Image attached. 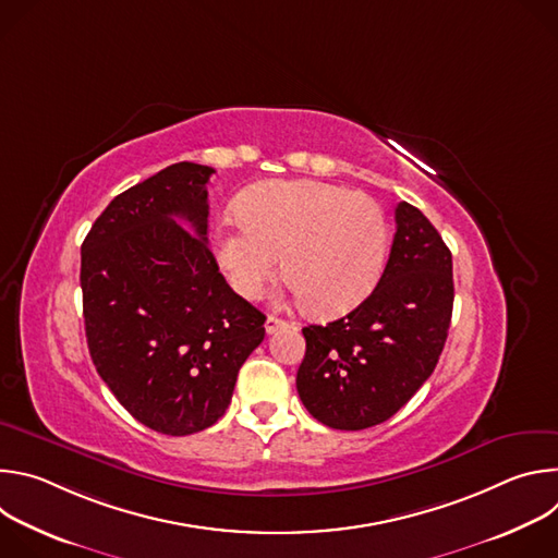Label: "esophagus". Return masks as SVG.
<instances>
[{
	"label": "esophagus",
	"instance_id": "obj_1",
	"mask_svg": "<svg viewBox=\"0 0 558 558\" xmlns=\"http://www.w3.org/2000/svg\"><path fill=\"white\" fill-rule=\"evenodd\" d=\"M287 327H291L287 320H282V317H276V315H269L267 320H265V331L271 336V333H276V331H280V329H287Z\"/></svg>",
	"mask_w": 558,
	"mask_h": 558
}]
</instances>
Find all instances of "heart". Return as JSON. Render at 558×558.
I'll list each match as a JSON object with an SVG mask.
<instances>
[{
	"mask_svg": "<svg viewBox=\"0 0 558 558\" xmlns=\"http://www.w3.org/2000/svg\"><path fill=\"white\" fill-rule=\"evenodd\" d=\"M241 220L214 231L229 284L256 298L276 278L323 317L355 308L377 284L388 254V220L375 198L323 181H267L238 203Z\"/></svg>",
	"mask_w": 558,
	"mask_h": 558,
	"instance_id": "b5f03b06",
	"label": "heart"
}]
</instances>
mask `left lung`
<instances>
[{
	"instance_id": "8db88e82",
	"label": "left lung",
	"mask_w": 558,
	"mask_h": 558,
	"mask_svg": "<svg viewBox=\"0 0 558 558\" xmlns=\"http://www.w3.org/2000/svg\"><path fill=\"white\" fill-rule=\"evenodd\" d=\"M397 231L373 293L327 327L302 329L306 353L295 386L329 428L364 430L400 411L444 351L454 284L452 256L413 205L395 207Z\"/></svg>"
}]
</instances>
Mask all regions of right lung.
Segmentation results:
<instances>
[{
    "label": "right lung",
    "mask_w": 558,
    "mask_h": 558,
    "mask_svg": "<svg viewBox=\"0 0 558 558\" xmlns=\"http://www.w3.org/2000/svg\"><path fill=\"white\" fill-rule=\"evenodd\" d=\"M211 168L174 163L119 194L82 245L97 373L143 426L183 437L216 424L265 338L207 247Z\"/></svg>",
    "instance_id": "1"
}]
</instances>
